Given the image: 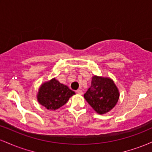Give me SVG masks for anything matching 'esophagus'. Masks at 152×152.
I'll use <instances>...</instances> for the list:
<instances>
[{
  "mask_svg": "<svg viewBox=\"0 0 152 152\" xmlns=\"http://www.w3.org/2000/svg\"><path fill=\"white\" fill-rule=\"evenodd\" d=\"M76 93L78 94H83V91H82L81 89H78L76 91Z\"/></svg>",
  "mask_w": 152,
  "mask_h": 152,
  "instance_id": "esophagus-1",
  "label": "esophagus"
}]
</instances>
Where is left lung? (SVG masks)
<instances>
[{
    "instance_id": "8db88e82",
    "label": "left lung",
    "mask_w": 152,
    "mask_h": 152,
    "mask_svg": "<svg viewBox=\"0 0 152 152\" xmlns=\"http://www.w3.org/2000/svg\"><path fill=\"white\" fill-rule=\"evenodd\" d=\"M84 98L98 114H104L114 107L119 93L111 78L94 76L90 88L84 94Z\"/></svg>"
}]
</instances>
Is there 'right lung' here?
Returning a JSON list of instances; mask_svg holds the SVG:
<instances>
[{
    "mask_svg": "<svg viewBox=\"0 0 152 152\" xmlns=\"http://www.w3.org/2000/svg\"><path fill=\"white\" fill-rule=\"evenodd\" d=\"M74 94L75 92L67 86L53 78L41 85L37 98L38 102L47 109L56 110L66 104Z\"/></svg>",
    "mask_w": 152,
    "mask_h": 152,
    "instance_id": "add662e5",
    "label": "right lung"
}]
</instances>
